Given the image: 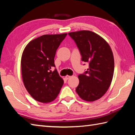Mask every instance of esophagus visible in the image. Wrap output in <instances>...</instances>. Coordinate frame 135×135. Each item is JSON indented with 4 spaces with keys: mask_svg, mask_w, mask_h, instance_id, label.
<instances>
[{
    "mask_svg": "<svg viewBox=\"0 0 135 135\" xmlns=\"http://www.w3.org/2000/svg\"><path fill=\"white\" fill-rule=\"evenodd\" d=\"M71 77V76H70V75H66L65 77V80H68L69 79V78Z\"/></svg>",
    "mask_w": 135,
    "mask_h": 135,
    "instance_id": "obj_1",
    "label": "esophagus"
}]
</instances>
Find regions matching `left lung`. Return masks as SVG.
<instances>
[{"instance_id":"obj_1","label":"left lung","mask_w":135,"mask_h":135,"mask_svg":"<svg viewBox=\"0 0 135 135\" xmlns=\"http://www.w3.org/2000/svg\"><path fill=\"white\" fill-rule=\"evenodd\" d=\"M79 50L81 60L89 67L78 75L79 84L76 92L81 99L93 102L101 98L111 84L114 62L109 44L98 34L90 31L68 33Z\"/></svg>"}]
</instances>
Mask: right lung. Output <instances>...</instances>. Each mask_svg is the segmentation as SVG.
<instances>
[{"label":"right lung","mask_w":135,"mask_h":135,"mask_svg":"<svg viewBox=\"0 0 135 135\" xmlns=\"http://www.w3.org/2000/svg\"><path fill=\"white\" fill-rule=\"evenodd\" d=\"M67 33L44 35L29 42L21 58L24 85L32 97L41 103H50L59 94L64 80L55 67L56 51Z\"/></svg>","instance_id":"obj_1"}]
</instances>
